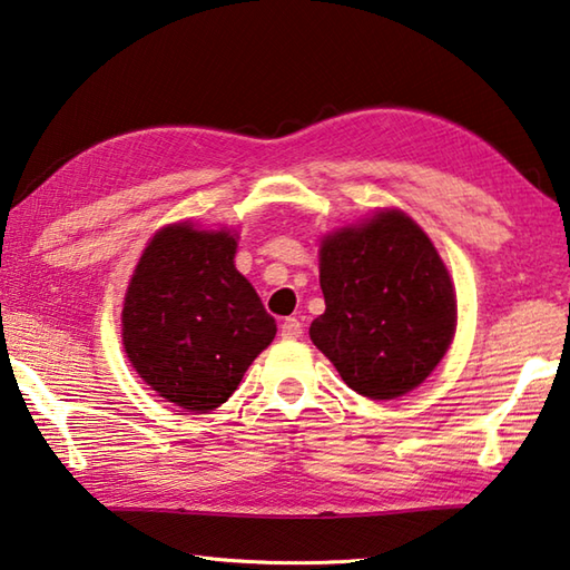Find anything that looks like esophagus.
Returning <instances> with one entry per match:
<instances>
[{
	"mask_svg": "<svg viewBox=\"0 0 570 570\" xmlns=\"http://www.w3.org/2000/svg\"><path fill=\"white\" fill-rule=\"evenodd\" d=\"M278 334H282V338H286V341L298 338V336L304 334L302 321H298V318H284L282 326H278Z\"/></svg>",
	"mask_w": 570,
	"mask_h": 570,
	"instance_id": "34e87169",
	"label": "esophagus"
}]
</instances>
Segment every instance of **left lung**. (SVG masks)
<instances>
[{
  "label": "left lung",
  "mask_w": 570,
  "mask_h": 570,
  "mask_svg": "<svg viewBox=\"0 0 570 570\" xmlns=\"http://www.w3.org/2000/svg\"><path fill=\"white\" fill-rule=\"evenodd\" d=\"M318 282L326 312L308 336L366 399L389 401L421 386L456 334L449 268L399 209L324 236Z\"/></svg>",
  "instance_id": "obj_1"
}]
</instances>
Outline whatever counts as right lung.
<instances>
[{
	"label": "right lung",
	"instance_id": "1",
	"mask_svg": "<svg viewBox=\"0 0 570 570\" xmlns=\"http://www.w3.org/2000/svg\"><path fill=\"white\" fill-rule=\"evenodd\" d=\"M236 236L169 224L144 249L121 308V341L144 384L186 411L219 409L276 336L236 272Z\"/></svg>",
	"mask_w": 570,
	"mask_h": 570
}]
</instances>
